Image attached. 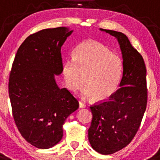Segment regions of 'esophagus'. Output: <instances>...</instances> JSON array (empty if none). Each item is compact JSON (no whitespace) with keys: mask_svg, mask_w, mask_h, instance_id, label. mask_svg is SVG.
<instances>
[{"mask_svg":"<svg viewBox=\"0 0 160 160\" xmlns=\"http://www.w3.org/2000/svg\"><path fill=\"white\" fill-rule=\"evenodd\" d=\"M86 107H87V105L85 103H83L82 102H79V107L80 108H85Z\"/></svg>","mask_w":160,"mask_h":160,"instance_id":"34e87169","label":"esophagus"}]
</instances>
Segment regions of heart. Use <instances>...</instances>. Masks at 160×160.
<instances>
[{"label": "heart", "mask_w": 160, "mask_h": 160, "mask_svg": "<svg viewBox=\"0 0 160 160\" xmlns=\"http://www.w3.org/2000/svg\"><path fill=\"white\" fill-rule=\"evenodd\" d=\"M72 59L63 62L62 73L70 91L78 90L84 81L81 94L97 101L107 99L118 89L122 78L123 63L118 55L96 41L79 43L72 53Z\"/></svg>", "instance_id": "1"}]
</instances>
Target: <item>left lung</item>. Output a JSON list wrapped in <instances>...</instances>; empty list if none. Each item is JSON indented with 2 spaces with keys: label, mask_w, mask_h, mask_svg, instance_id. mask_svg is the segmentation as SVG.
<instances>
[{
  "label": "left lung",
  "mask_w": 160,
  "mask_h": 160,
  "mask_svg": "<svg viewBox=\"0 0 160 160\" xmlns=\"http://www.w3.org/2000/svg\"><path fill=\"white\" fill-rule=\"evenodd\" d=\"M118 40L123 70L120 88L108 101L90 107L93 114L88 138L93 149L111 155L125 148L135 137L146 111V66L142 57L122 32L99 29Z\"/></svg>",
  "instance_id": "8db88e82"
}]
</instances>
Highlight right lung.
Segmentation results:
<instances>
[{
	"mask_svg": "<svg viewBox=\"0 0 160 160\" xmlns=\"http://www.w3.org/2000/svg\"><path fill=\"white\" fill-rule=\"evenodd\" d=\"M73 32L58 27L30 35L12 63L8 82L12 116L25 140L40 149L60 142L66 118L78 108V100L55 80L62 73L61 48Z\"/></svg>",
	"mask_w": 160,
	"mask_h": 160,
	"instance_id": "add662e5",
	"label": "right lung"
}]
</instances>
